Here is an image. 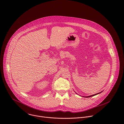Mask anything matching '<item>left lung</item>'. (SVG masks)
Segmentation results:
<instances>
[{"instance_id":"obj_1","label":"left lung","mask_w":124,"mask_h":124,"mask_svg":"<svg viewBox=\"0 0 124 124\" xmlns=\"http://www.w3.org/2000/svg\"><path fill=\"white\" fill-rule=\"evenodd\" d=\"M100 93H101V92H100ZM100 93H96V94H93V95H90V96H86V97H91V96H94V95H96V94H98Z\"/></svg>"}]
</instances>
